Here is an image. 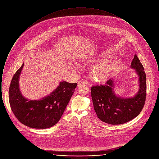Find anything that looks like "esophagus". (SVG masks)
I'll return each instance as SVG.
<instances>
[{"mask_svg": "<svg viewBox=\"0 0 159 159\" xmlns=\"http://www.w3.org/2000/svg\"><path fill=\"white\" fill-rule=\"evenodd\" d=\"M86 84V82H84V81H80V82H78V84H77V87H80V86H81L82 85H83V84Z\"/></svg>", "mask_w": 159, "mask_h": 159, "instance_id": "34e87169", "label": "esophagus"}]
</instances>
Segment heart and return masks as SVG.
<instances>
[{"mask_svg": "<svg viewBox=\"0 0 159 159\" xmlns=\"http://www.w3.org/2000/svg\"><path fill=\"white\" fill-rule=\"evenodd\" d=\"M117 61L115 60L104 59L99 61L91 69V78L94 82H107L117 69Z\"/></svg>", "mask_w": 159, "mask_h": 159, "instance_id": "heart-1", "label": "heart"}]
</instances>
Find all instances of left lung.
I'll use <instances>...</instances> for the list:
<instances>
[{"mask_svg": "<svg viewBox=\"0 0 159 159\" xmlns=\"http://www.w3.org/2000/svg\"><path fill=\"white\" fill-rule=\"evenodd\" d=\"M130 68L138 76L139 88L134 97H124L117 95L116 82L110 79L105 85L91 88V96L95 111L99 119L110 125H120L136 117L143 108L146 98V75L143 64L135 55Z\"/></svg>", "mask_w": 159, "mask_h": 159, "instance_id": "1", "label": "left lung"}]
</instances>
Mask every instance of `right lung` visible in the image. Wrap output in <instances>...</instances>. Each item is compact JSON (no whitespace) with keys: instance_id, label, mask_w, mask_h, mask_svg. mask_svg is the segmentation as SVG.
Here are the masks:
<instances>
[{"instance_id":"right-lung-1","label":"right lung","mask_w":159,"mask_h":159,"mask_svg":"<svg viewBox=\"0 0 159 159\" xmlns=\"http://www.w3.org/2000/svg\"><path fill=\"white\" fill-rule=\"evenodd\" d=\"M23 62L13 76L9 90L11 110L16 119L23 125L31 128L46 129L57 124L73 95L77 83L60 82L58 86L39 99L24 97L20 89V77Z\"/></svg>"}]
</instances>
